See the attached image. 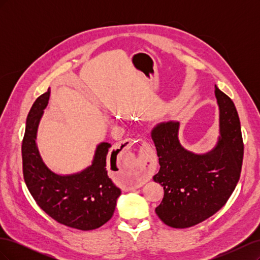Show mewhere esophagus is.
Here are the masks:
<instances>
[{
	"label": "esophagus",
	"instance_id": "1",
	"mask_svg": "<svg viewBox=\"0 0 260 260\" xmlns=\"http://www.w3.org/2000/svg\"><path fill=\"white\" fill-rule=\"evenodd\" d=\"M124 145L125 147H131L133 145V140L128 139L124 141ZM143 147H144V154L142 157V161H141V165L132 170H127L124 174V178L127 179V182L129 185L135 184L136 182H139L141 181V179H143L145 177H149V172H151V158H149V152H148V144L143 143Z\"/></svg>",
	"mask_w": 260,
	"mask_h": 260
}]
</instances>
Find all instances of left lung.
<instances>
[{"label":"left lung","instance_id":"obj_1","mask_svg":"<svg viewBox=\"0 0 260 260\" xmlns=\"http://www.w3.org/2000/svg\"><path fill=\"white\" fill-rule=\"evenodd\" d=\"M219 108L216 145L206 153L188 151L179 141V121L157 124L152 130L160 165L154 181L164 186V199L155 211L176 229L198 224L222 208L241 175L243 141L240 118L232 100L215 90Z\"/></svg>","mask_w":260,"mask_h":260}]
</instances>
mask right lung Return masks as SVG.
<instances>
[{
  "mask_svg": "<svg viewBox=\"0 0 260 260\" xmlns=\"http://www.w3.org/2000/svg\"><path fill=\"white\" fill-rule=\"evenodd\" d=\"M50 94L49 89L39 96L27 117L21 145L23 179L36 203L57 222L82 231L98 229L113 217L121 194L107 175L106 158L112 144H98L92 164L76 174L59 175L51 170L37 144L39 123Z\"/></svg>",
  "mask_w": 260,
  "mask_h": 260,
  "instance_id": "add662e5",
  "label": "right lung"
}]
</instances>
